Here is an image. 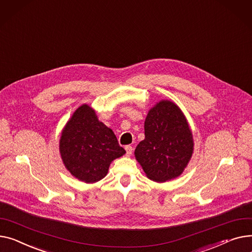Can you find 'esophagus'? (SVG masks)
<instances>
[{
    "instance_id": "obj_1",
    "label": "esophagus",
    "mask_w": 252,
    "mask_h": 252,
    "mask_svg": "<svg viewBox=\"0 0 252 252\" xmlns=\"http://www.w3.org/2000/svg\"><path fill=\"white\" fill-rule=\"evenodd\" d=\"M126 152L127 156H130L132 154V152H133V148L131 146H129V145L126 146Z\"/></svg>"
}]
</instances>
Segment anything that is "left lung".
Returning <instances> with one entry per match:
<instances>
[{
  "instance_id": "left-lung-1",
  "label": "left lung",
  "mask_w": 252,
  "mask_h": 252,
  "mask_svg": "<svg viewBox=\"0 0 252 252\" xmlns=\"http://www.w3.org/2000/svg\"><path fill=\"white\" fill-rule=\"evenodd\" d=\"M145 139L135 150L137 161L148 178L165 182L178 177L193 153V138L180 108L161 100L145 121Z\"/></svg>"
}]
</instances>
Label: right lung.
<instances>
[{
    "mask_svg": "<svg viewBox=\"0 0 252 252\" xmlns=\"http://www.w3.org/2000/svg\"><path fill=\"white\" fill-rule=\"evenodd\" d=\"M60 153L64 167L74 177L94 183L106 176L110 163L126 151L112 129L97 119L95 110L83 104L62 131Z\"/></svg>",
    "mask_w": 252,
    "mask_h": 252,
    "instance_id": "1",
    "label": "right lung"
}]
</instances>
